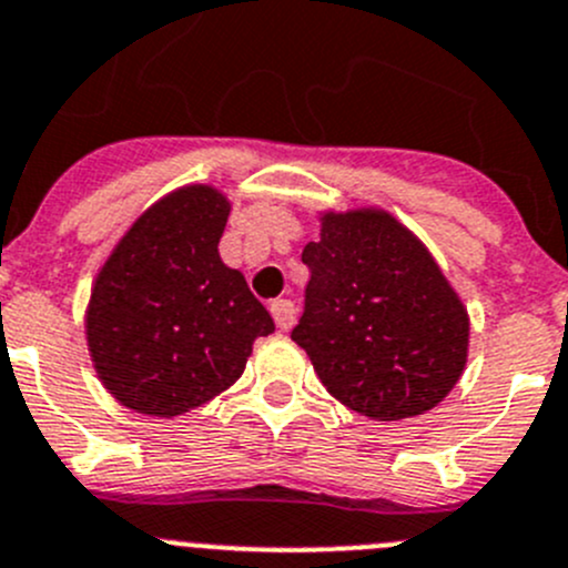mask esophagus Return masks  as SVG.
<instances>
[{"mask_svg": "<svg viewBox=\"0 0 568 568\" xmlns=\"http://www.w3.org/2000/svg\"><path fill=\"white\" fill-rule=\"evenodd\" d=\"M272 316L277 322L280 329H291L294 327V318H296V307L291 300H274L272 302Z\"/></svg>", "mask_w": 568, "mask_h": 568, "instance_id": "34e87169", "label": "esophagus"}]
</instances>
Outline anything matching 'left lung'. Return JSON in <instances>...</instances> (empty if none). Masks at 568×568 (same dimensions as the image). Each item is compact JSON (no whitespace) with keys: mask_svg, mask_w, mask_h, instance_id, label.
<instances>
[{"mask_svg":"<svg viewBox=\"0 0 568 568\" xmlns=\"http://www.w3.org/2000/svg\"><path fill=\"white\" fill-rule=\"evenodd\" d=\"M305 313L291 338L324 388L361 416L433 410L469 357V311L430 250L385 207L318 211Z\"/></svg>","mask_w":568,"mask_h":568,"instance_id":"1","label":"left lung"}]
</instances>
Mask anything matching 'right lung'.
Masks as SVG:
<instances>
[{"mask_svg":"<svg viewBox=\"0 0 568 568\" xmlns=\"http://www.w3.org/2000/svg\"><path fill=\"white\" fill-rule=\"evenodd\" d=\"M230 211L216 185H180L126 227L93 277V372L132 413L174 418L205 405L244 374L255 338L274 333L244 274L219 255Z\"/></svg>","mask_w":568,"mask_h":568,"instance_id":"1","label":"right lung"}]
</instances>
